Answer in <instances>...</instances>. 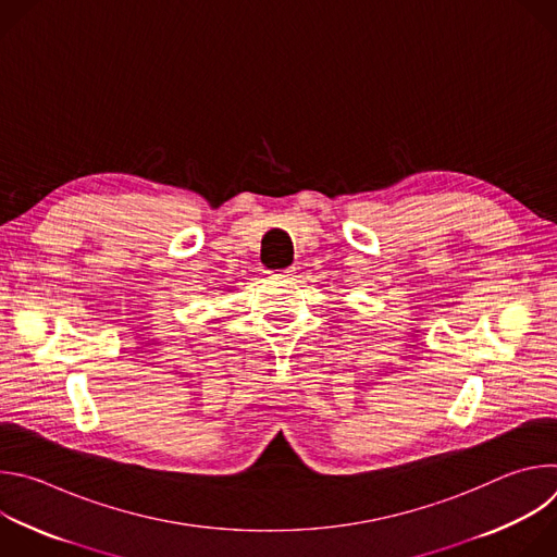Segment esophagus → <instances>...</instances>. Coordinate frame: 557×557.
<instances>
[{"instance_id": "34e87169", "label": "esophagus", "mask_w": 557, "mask_h": 557, "mask_svg": "<svg viewBox=\"0 0 557 557\" xmlns=\"http://www.w3.org/2000/svg\"><path fill=\"white\" fill-rule=\"evenodd\" d=\"M269 275H273V277H290V275H293V269H284V271H269Z\"/></svg>"}]
</instances>
